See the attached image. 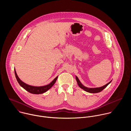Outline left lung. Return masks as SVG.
<instances>
[{
  "label": "left lung",
  "instance_id": "obj_1",
  "mask_svg": "<svg viewBox=\"0 0 131 131\" xmlns=\"http://www.w3.org/2000/svg\"><path fill=\"white\" fill-rule=\"evenodd\" d=\"M76 81L77 82V83L79 85V86L82 89H83V90H84L85 91L87 92H89V93H99V92H101L102 90H103L105 88L107 87V86L111 82V81H110L109 83H108L107 84H105V85L103 86H101V87H99V88H87L85 86H84L81 83V82L80 81V80H79L78 78L76 76Z\"/></svg>",
  "mask_w": 131,
  "mask_h": 131
}]
</instances>
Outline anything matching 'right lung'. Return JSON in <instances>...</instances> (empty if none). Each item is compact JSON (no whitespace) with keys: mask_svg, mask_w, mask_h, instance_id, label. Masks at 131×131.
<instances>
[{"mask_svg":"<svg viewBox=\"0 0 131 131\" xmlns=\"http://www.w3.org/2000/svg\"><path fill=\"white\" fill-rule=\"evenodd\" d=\"M14 72H15L16 79L18 83H19V84L23 88H24L25 90H26L27 91H28V92H29L30 93H32V94H42V93H43L47 92L50 88H51V87L54 84V83H55V82H56V81H57L58 77V76H57L49 84H47V85H44V86H32V85H28V84L24 83V82H23L19 78H18L15 69H14Z\"/></svg>","mask_w":131,"mask_h":131,"instance_id":"right-lung-1","label":"right lung"}]
</instances>
